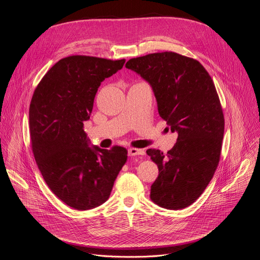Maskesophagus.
<instances>
[{
    "instance_id": "obj_1",
    "label": "esophagus",
    "mask_w": 260,
    "mask_h": 260,
    "mask_svg": "<svg viewBox=\"0 0 260 260\" xmlns=\"http://www.w3.org/2000/svg\"><path fill=\"white\" fill-rule=\"evenodd\" d=\"M145 151L144 149H138V148H129L127 150L128 156H136V155H144Z\"/></svg>"
}]
</instances>
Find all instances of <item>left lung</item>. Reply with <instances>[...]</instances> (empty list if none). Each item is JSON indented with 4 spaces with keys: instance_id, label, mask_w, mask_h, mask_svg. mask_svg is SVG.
I'll return each mask as SVG.
<instances>
[{
    "instance_id": "1",
    "label": "left lung",
    "mask_w": 260,
    "mask_h": 260,
    "mask_svg": "<svg viewBox=\"0 0 260 260\" xmlns=\"http://www.w3.org/2000/svg\"><path fill=\"white\" fill-rule=\"evenodd\" d=\"M125 67L150 84L159 116L178 133L167 154L146 151L159 171L150 198L165 209L186 208L204 192L220 159L224 117L213 80L198 60L169 51L132 58Z\"/></svg>"
}]
</instances>
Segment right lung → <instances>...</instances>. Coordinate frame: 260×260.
<instances>
[{"label": "right lung", "instance_id": "right-lung-1", "mask_svg": "<svg viewBox=\"0 0 260 260\" xmlns=\"http://www.w3.org/2000/svg\"><path fill=\"white\" fill-rule=\"evenodd\" d=\"M124 62L64 57L45 74L32 94L28 117L36 162L51 191L73 209L84 211L104 204L127 159L125 148L90 147L83 124L101 83Z\"/></svg>", "mask_w": 260, "mask_h": 260}]
</instances>
